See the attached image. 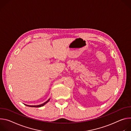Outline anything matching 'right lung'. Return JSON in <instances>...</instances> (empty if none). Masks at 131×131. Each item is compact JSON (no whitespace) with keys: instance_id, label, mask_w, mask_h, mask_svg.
<instances>
[{"instance_id":"1","label":"right lung","mask_w":131,"mask_h":131,"mask_svg":"<svg viewBox=\"0 0 131 131\" xmlns=\"http://www.w3.org/2000/svg\"><path fill=\"white\" fill-rule=\"evenodd\" d=\"M49 100H50V98L47 100V101H46V102H45L44 103H43V104H41V105H36V106H31V105H25V104H24L25 105H26V106H28V107H37V108H38V107H42V106H44L45 104H46L48 101H49Z\"/></svg>"}]
</instances>
